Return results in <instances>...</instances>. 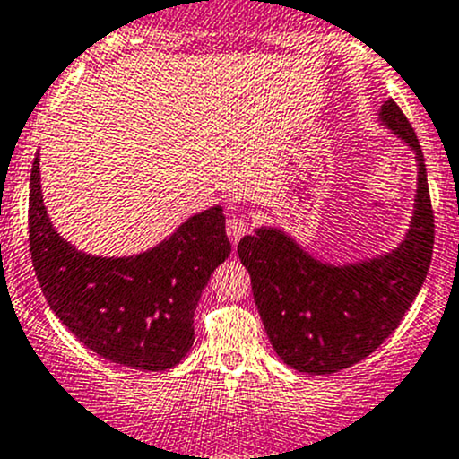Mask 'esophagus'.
<instances>
[{"instance_id": "esophagus-1", "label": "esophagus", "mask_w": 459, "mask_h": 459, "mask_svg": "<svg viewBox=\"0 0 459 459\" xmlns=\"http://www.w3.org/2000/svg\"><path fill=\"white\" fill-rule=\"evenodd\" d=\"M225 230H228V236L231 243H238L240 238L249 234V221L245 216H230L228 223H225Z\"/></svg>"}]
</instances>
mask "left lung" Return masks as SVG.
Returning <instances> with one entry per match:
<instances>
[{"label": "left lung", "instance_id": "8db88e82", "mask_svg": "<svg viewBox=\"0 0 459 459\" xmlns=\"http://www.w3.org/2000/svg\"><path fill=\"white\" fill-rule=\"evenodd\" d=\"M381 120L418 157L416 210L401 247L369 263L330 267L278 230H258L238 243L271 346L299 372L333 374L372 354L401 326L431 264L436 221L420 142L392 98Z\"/></svg>", "mask_w": 459, "mask_h": 459}]
</instances>
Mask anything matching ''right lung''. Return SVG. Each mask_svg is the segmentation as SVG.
I'll list each match as a JSON object with an SVG mask.
<instances>
[{"label":"right lung","mask_w":459,"mask_h":459,"mask_svg":"<svg viewBox=\"0 0 459 459\" xmlns=\"http://www.w3.org/2000/svg\"><path fill=\"white\" fill-rule=\"evenodd\" d=\"M39 160L30 172V254L43 295L87 348L113 363L160 372L188 354L195 308L212 271L230 255L223 210L186 221L135 258H96L56 234L43 205Z\"/></svg>","instance_id":"1"}]
</instances>
